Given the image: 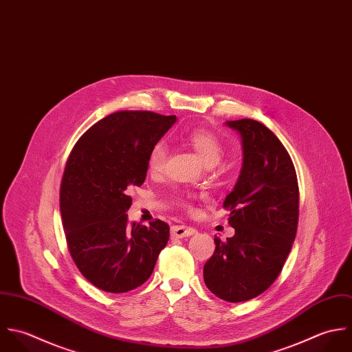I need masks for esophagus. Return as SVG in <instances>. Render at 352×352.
Returning <instances> with one entry per match:
<instances>
[{
	"mask_svg": "<svg viewBox=\"0 0 352 352\" xmlns=\"http://www.w3.org/2000/svg\"><path fill=\"white\" fill-rule=\"evenodd\" d=\"M197 231L193 227L188 226H173L171 227V235L175 238H188L195 235Z\"/></svg>",
	"mask_w": 352,
	"mask_h": 352,
	"instance_id": "obj_1",
	"label": "esophagus"
}]
</instances>
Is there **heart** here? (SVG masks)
<instances>
[{"mask_svg": "<svg viewBox=\"0 0 352 352\" xmlns=\"http://www.w3.org/2000/svg\"><path fill=\"white\" fill-rule=\"evenodd\" d=\"M186 142L197 152L200 159L206 164H214L223 152V145L213 135L211 131L207 129H195L185 136ZM167 157V146L164 141H157L149 151L148 155V168L152 174L162 173Z\"/></svg>", "mask_w": 352, "mask_h": 352, "instance_id": "b5f03b06", "label": "heart"}]
</instances>
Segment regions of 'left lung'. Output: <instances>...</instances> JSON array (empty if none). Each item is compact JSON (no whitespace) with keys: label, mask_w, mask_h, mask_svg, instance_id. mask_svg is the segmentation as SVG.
<instances>
[{"label":"left lung","mask_w":352,"mask_h":352,"mask_svg":"<svg viewBox=\"0 0 352 352\" xmlns=\"http://www.w3.org/2000/svg\"><path fill=\"white\" fill-rule=\"evenodd\" d=\"M241 135L243 163L223 207L235 234L214 238L204 265L212 294L227 302H245L278 279L298 228L299 189L294 163L280 140L254 120L227 121Z\"/></svg>","instance_id":"1"}]
</instances>
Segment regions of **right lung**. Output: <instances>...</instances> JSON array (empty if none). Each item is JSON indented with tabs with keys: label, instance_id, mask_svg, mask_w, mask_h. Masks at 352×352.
<instances>
[{
	"label": "right lung",
	"instance_id": "obj_1",
	"mask_svg": "<svg viewBox=\"0 0 352 352\" xmlns=\"http://www.w3.org/2000/svg\"><path fill=\"white\" fill-rule=\"evenodd\" d=\"M177 121L152 111H117L94 124L74 144L60 189L72 258L95 287L113 294L149 279L170 227L129 223L131 186L146 177L151 148Z\"/></svg>",
	"mask_w": 352,
	"mask_h": 352
}]
</instances>
